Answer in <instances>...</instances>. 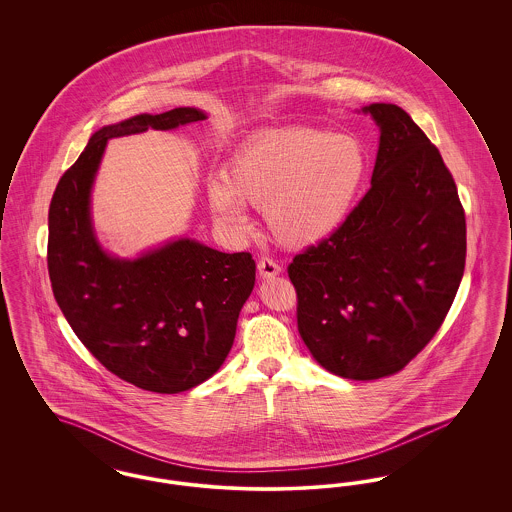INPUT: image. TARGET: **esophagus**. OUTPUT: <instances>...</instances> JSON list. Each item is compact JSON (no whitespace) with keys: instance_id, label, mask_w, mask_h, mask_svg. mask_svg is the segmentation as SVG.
Wrapping results in <instances>:
<instances>
[{"instance_id":"esophagus-1","label":"esophagus","mask_w":512,"mask_h":512,"mask_svg":"<svg viewBox=\"0 0 512 512\" xmlns=\"http://www.w3.org/2000/svg\"><path fill=\"white\" fill-rule=\"evenodd\" d=\"M257 270H259V276L261 278H274L280 274V265L276 261H272L270 257H261L259 263H257Z\"/></svg>"}]
</instances>
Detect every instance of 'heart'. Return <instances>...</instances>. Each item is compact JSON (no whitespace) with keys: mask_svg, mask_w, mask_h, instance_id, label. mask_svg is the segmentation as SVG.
Instances as JSON below:
<instances>
[{"mask_svg":"<svg viewBox=\"0 0 512 512\" xmlns=\"http://www.w3.org/2000/svg\"><path fill=\"white\" fill-rule=\"evenodd\" d=\"M368 172L370 155L357 136L295 126L245 140L207 194L230 228L245 230L242 205H251L263 209L278 244L307 249L347 222Z\"/></svg>","mask_w":512,"mask_h":512,"instance_id":"b5f03b06","label":"heart"}]
</instances>
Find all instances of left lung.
<instances>
[{"mask_svg":"<svg viewBox=\"0 0 512 512\" xmlns=\"http://www.w3.org/2000/svg\"><path fill=\"white\" fill-rule=\"evenodd\" d=\"M380 128L370 190L326 242L293 257L297 330L318 365L349 380L399 372L436 336L463 280L466 222L438 147L397 105Z\"/></svg>","mask_w":512,"mask_h":512,"instance_id":"left-lung-1","label":"left lung"}]
</instances>
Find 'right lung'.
Segmentation results:
<instances>
[{"label":"right lung","instance_id":"add662e5","mask_svg":"<svg viewBox=\"0 0 512 512\" xmlns=\"http://www.w3.org/2000/svg\"><path fill=\"white\" fill-rule=\"evenodd\" d=\"M205 119L199 109L176 107L99 128L49 205L48 270L59 309L101 365L155 393L192 390L219 370L255 286V261L190 238L136 259L113 257L96 238L90 194L111 138Z\"/></svg>","mask_w":512,"mask_h":512}]
</instances>
